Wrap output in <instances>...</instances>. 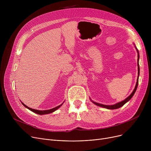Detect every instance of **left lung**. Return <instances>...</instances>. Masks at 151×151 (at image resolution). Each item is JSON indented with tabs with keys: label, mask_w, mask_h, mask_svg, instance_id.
<instances>
[{
	"label": "left lung",
	"mask_w": 151,
	"mask_h": 151,
	"mask_svg": "<svg viewBox=\"0 0 151 151\" xmlns=\"http://www.w3.org/2000/svg\"><path fill=\"white\" fill-rule=\"evenodd\" d=\"M137 48V47H136ZM137 52H138V61H139V52H138V50H137ZM138 75H139V64H138ZM138 79H137V84H136V86H135V88H134V90H133V91L132 92V93L130 95V96L127 98V99H125L124 100H123L122 101H121V102H119V103H117V104H115V105H102V104H98V103H96V102H94V101H92L94 104H96V105H97V106H101V107H104V108H107V109H117V108H120V107H121V106H122L125 104H126L127 102L128 101H129L131 99H132V97L133 96V95H134V93H135V92H136V91H137V87H138Z\"/></svg>",
	"instance_id": "1"
}]
</instances>
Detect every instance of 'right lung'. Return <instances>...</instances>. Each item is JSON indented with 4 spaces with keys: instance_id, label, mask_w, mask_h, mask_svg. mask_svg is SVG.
I'll return each mask as SVG.
<instances>
[{
    "instance_id": "right-lung-1",
    "label": "right lung",
    "mask_w": 151,
    "mask_h": 151,
    "mask_svg": "<svg viewBox=\"0 0 151 151\" xmlns=\"http://www.w3.org/2000/svg\"><path fill=\"white\" fill-rule=\"evenodd\" d=\"M22 105H23L26 108H28L29 109H30V111H32V112L35 113H37V114H40V115L46 114H50V113H52V112L55 111L56 110V109H58L59 108H60V106L62 105V104H61V105H59V106H56V107H55V108H52V109H50L40 111V110H37V109H32V108H29V107L27 106L26 105H25L24 104H23V103H22Z\"/></svg>"
}]
</instances>
